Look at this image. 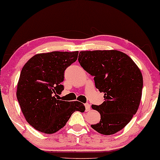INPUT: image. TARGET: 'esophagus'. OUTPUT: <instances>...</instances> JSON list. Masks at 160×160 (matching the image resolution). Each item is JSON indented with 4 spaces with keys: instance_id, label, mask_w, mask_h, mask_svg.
<instances>
[{
    "instance_id": "1",
    "label": "esophagus",
    "mask_w": 160,
    "mask_h": 160,
    "mask_svg": "<svg viewBox=\"0 0 160 160\" xmlns=\"http://www.w3.org/2000/svg\"><path fill=\"white\" fill-rule=\"evenodd\" d=\"M85 111H90V105H89V104L88 103H86V104H85Z\"/></svg>"
}]
</instances>
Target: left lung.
Here are the masks:
<instances>
[{"instance_id":"8db88e82","label":"left lung","mask_w":160,"mask_h":160,"mask_svg":"<svg viewBox=\"0 0 160 160\" xmlns=\"http://www.w3.org/2000/svg\"><path fill=\"white\" fill-rule=\"evenodd\" d=\"M78 61L104 93L103 103L92 105L100 120L91 128L105 135L118 132L138 110L143 87L140 70L128 55L116 50L81 51Z\"/></svg>"}]
</instances>
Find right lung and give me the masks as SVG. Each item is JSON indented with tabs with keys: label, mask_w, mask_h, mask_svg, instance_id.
Masks as SVG:
<instances>
[{
	"label": "right lung",
	"mask_w": 160,
	"mask_h": 160,
	"mask_svg": "<svg viewBox=\"0 0 160 160\" xmlns=\"http://www.w3.org/2000/svg\"><path fill=\"white\" fill-rule=\"evenodd\" d=\"M78 51H54L32 57L21 70L16 96L25 120L41 132L52 134L65 125L75 111L84 112L78 101L57 100L64 90L66 68L78 59Z\"/></svg>",
	"instance_id": "1"
}]
</instances>
